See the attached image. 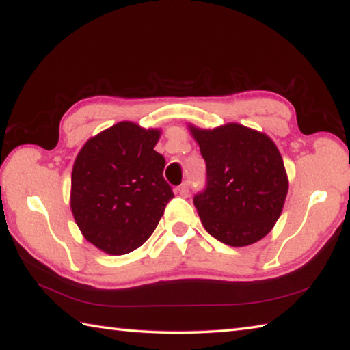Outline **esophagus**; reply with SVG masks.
Listing matches in <instances>:
<instances>
[{"mask_svg":"<svg viewBox=\"0 0 350 350\" xmlns=\"http://www.w3.org/2000/svg\"><path fill=\"white\" fill-rule=\"evenodd\" d=\"M177 193H179L180 196L187 198L188 193H189V183L188 182H183L182 185H179V188H177Z\"/></svg>","mask_w":350,"mask_h":350,"instance_id":"1","label":"esophagus"}]
</instances>
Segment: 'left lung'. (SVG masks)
Masks as SVG:
<instances>
[{"label": "left lung", "mask_w": 350, "mask_h": 350, "mask_svg": "<svg viewBox=\"0 0 350 350\" xmlns=\"http://www.w3.org/2000/svg\"><path fill=\"white\" fill-rule=\"evenodd\" d=\"M189 131L206 165L205 188L193 199L206 232L232 247L262 239L280 219L288 189L273 140L239 123Z\"/></svg>", "instance_id": "1"}]
</instances>
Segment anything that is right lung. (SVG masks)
<instances>
[{
    "instance_id": "obj_1",
    "label": "right lung",
    "mask_w": 350,
    "mask_h": 350,
    "mask_svg": "<svg viewBox=\"0 0 350 350\" xmlns=\"http://www.w3.org/2000/svg\"><path fill=\"white\" fill-rule=\"evenodd\" d=\"M161 131L120 122L86 142L70 177V210L85 238L108 254L139 248L174 198L163 179Z\"/></svg>"
}]
</instances>
